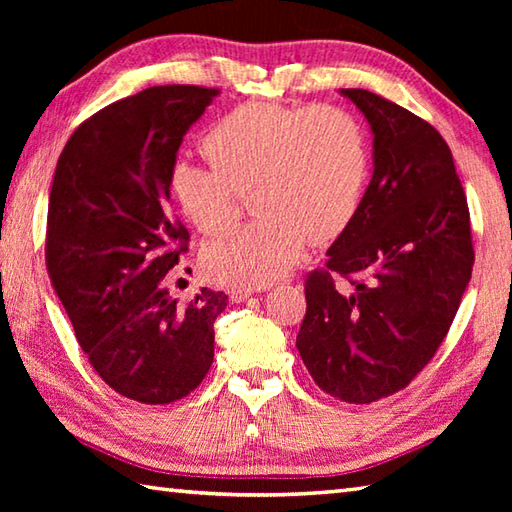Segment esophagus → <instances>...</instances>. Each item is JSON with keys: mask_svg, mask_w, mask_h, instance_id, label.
<instances>
[{"mask_svg": "<svg viewBox=\"0 0 512 512\" xmlns=\"http://www.w3.org/2000/svg\"><path fill=\"white\" fill-rule=\"evenodd\" d=\"M253 292L255 290H250V288H231V290H228V297H231L237 303V301L248 299L250 295H253Z\"/></svg>", "mask_w": 512, "mask_h": 512, "instance_id": "esophagus-1", "label": "esophagus"}]
</instances>
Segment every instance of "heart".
I'll return each instance as SVG.
<instances>
[{
	"instance_id": "b5f03b06",
	"label": "heart",
	"mask_w": 512,
	"mask_h": 512,
	"mask_svg": "<svg viewBox=\"0 0 512 512\" xmlns=\"http://www.w3.org/2000/svg\"><path fill=\"white\" fill-rule=\"evenodd\" d=\"M211 167L176 162L173 198L206 237L237 220L250 193L255 220L204 250L211 279L264 286L297 264L306 242L339 237L361 206L369 173L365 132L336 105H237L202 138Z\"/></svg>"
}]
</instances>
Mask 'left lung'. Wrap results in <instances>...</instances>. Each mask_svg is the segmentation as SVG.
<instances>
[{
    "instance_id": "left-lung-1",
    "label": "left lung",
    "mask_w": 512,
    "mask_h": 512,
    "mask_svg": "<svg viewBox=\"0 0 512 512\" xmlns=\"http://www.w3.org/2000/svg\"><path fill=\"white\" fill-rule=\"evenodd\" d=\"M341 94L372 127L374 176L325 268L306 275L297 347L325 394L369 405L405 389L438 352L475 250L466 193L438 129L374 92Z\"/></svg>"
}]
</instances>
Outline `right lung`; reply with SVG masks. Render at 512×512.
<instances>
[{
    "mask_svg": "<svg viewBox=\"0 0 512 512\" xmlns=\"http://www.w3.org/2000/svg\"><path fill=\"white\" fill-rule=\"evenodd\" d=\"M220 90L154 85L74 129L54 171L46 266L83 354L116 394L145 405L180 400L213 363L224 292L187 306L167 273L189 250L169 204V176L187 129Z\"/></svg>",
    "mask_w": 512,
    "mask_h": 512,
    "instance_id": "add662e5",
    "label": "right lung"
}]
</instances>
